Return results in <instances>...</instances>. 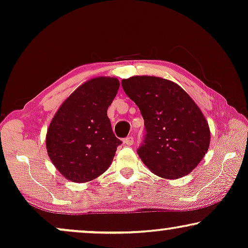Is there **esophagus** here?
Here are the masks:
<instances>
[{
  "label": "esophagus",
  "mask_w": 248,
  "mask_h": 248,
  "mask_svg": "<svg viewBox=\"0 0 248 248\" xmlns=\"http://www.w3.org/2000/svg\"><path fill=\"white\" fill-rule=\"evenodd\" d=\"M124 144L125 145V146H131L132 144H134V138L131 137H127V138H124Z\"/></svg>",
  "instance_id": "34e87169"
}]
</instances>
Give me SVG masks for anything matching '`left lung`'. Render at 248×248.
Here are the masks:
<instances>
[{
    "instance_id": "left-lung-1",
    "label": "left lung",
    "mask_w": 248,
    "mask_h": 248,
    "mask_svg": "<svg viewBox=\"0 0 248 248\" xmlns=\"http://www.w3.org/2000/svg\"><path fill=\"white\" fill-rule=\"evenodd\" d=\"M121 85L145 120V141L137 152L142 163L163 179L192 172L210 145V129L200 108L170 79L131 76Z\"/></svg>"
}]
</instances>
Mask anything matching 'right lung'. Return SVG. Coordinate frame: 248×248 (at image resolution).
Returning <instances> with one entry per match:
<instances>
[{
  "mask_svg": "<svg viewBox=\"0 0 248 248\" xmlns=\"http://www.w3.org/2000/svg\"><path fill=\"white\" fill-rule=\"evenodd\" d=\"M119 86L116 78L89 79L62 102L50 121L46 135L48 156L72 182L96 179L112 163L121 141L113 134L107 111Z\"/></svg>",
  "mask_w": 248,
  "mask_h": 248,
  "instance_id": "obj_1",
  "label": "right lung"
}]
</instances>
